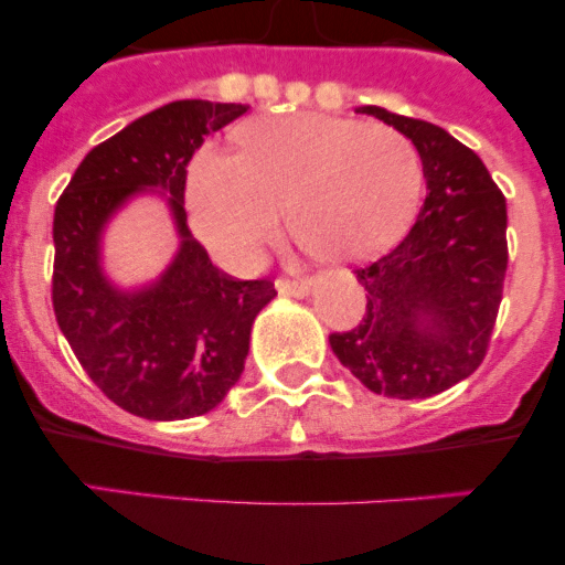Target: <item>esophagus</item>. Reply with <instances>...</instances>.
<instances>
[{"instance_id":"1","label":"esophagus","mask_w":565,"mask_h":565,"mask_svg":"<svg viewBox=\"0 0 565 565\" xmlns=\"http://www.w3.org/2000/svg\"><path fill=\"white\" fill-rule=\"evenodd\" d=\"M278 292L281 295H295V298H306L311 289V281L309 278H298V281H289V278H281V281L276 284Z\"/></svg>"}]
</instances>
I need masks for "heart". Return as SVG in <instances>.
Returning <instances> with one entry per match:
<instances>
[{"label": "heart", "instance_id": "b5f03b06", "mask_svg": "<svg viewBox=\"0 0 565 565\" xmlns=\"http://www.w3.org/2000/svg\"><path fill=\"white\" fill-rule=\"evenodd\" d=\"M424 188L413 141L380 122L273 114L241 130V156L199 152L188 210L199 241L230 267H254L284 226L328 259H366L402 235Z\"/></svg>", "mask_w": 565, "mask_h": 565}]
</instances>
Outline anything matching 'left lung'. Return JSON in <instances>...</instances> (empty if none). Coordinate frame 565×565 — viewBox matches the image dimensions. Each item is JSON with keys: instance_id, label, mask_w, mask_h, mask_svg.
<instances>
[{"instance_id": "1", "label": "left lung", "mask_w": 565, "mask_h": 565, "mask_svg": "<svg viewBox=\"0 0 565 565\" xmlns=\"http://www.w3.org/2000/svg\"><path fill=\"white\" fill-rule=\"evenodd\" d=\"M358 111L413 141L429 193L407 237L355 270L366 315L350 333H330V350L369 391L435 396L487 355L509 267L505 196L448 130L380 106Z\"/></svg>"}]
</instances>
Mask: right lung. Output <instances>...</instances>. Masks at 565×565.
I'll return each instance as SVG.
<instances>
[{
    "label": "right lung",
    "instance_id": "add662e5",
    "mask_svg": "<svg viewBox=\"0 0 565 565\" xmlns=\"http://www.w3.org/2000/svg\"><path fill=\"white\" fill-rule=\"evenodd\" d=\"M246 111L213 100L156 108L93 147L56 202V322L89 380L139 418L182 420L218 407L246 369L250 324L276 298L265 278L221 273L185 218L188 161L204 136ZM141 192L164 196L178 250L161 277L125 290L103 267V232Z\"/></svg>",
    "mask_w": 565,
    "mask_h": 565
}]
</instances>
